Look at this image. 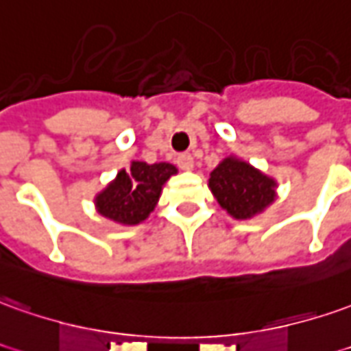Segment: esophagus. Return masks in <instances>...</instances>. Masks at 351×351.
Wrapping results in <instances>:
<instances>
[{
    "instance_id": "34e87169",
    "label": "esophagus",
    "mask_w": 351,
    "mask_h": 351,
    "mask_svg": "<svg viewBox=\"0 0 351 351\" xmlns=\"http://www.w3.org/2000/svg\"><path fill=\"white\" fill-rule=\"evenodd\" d=\"M176 165L182 169V171H190V169H193L192 154H178V156H176Z\"/></svg>"
}]
</instances>
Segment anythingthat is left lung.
<instances>
[{"label": "left lung", "instance_id": "obj_1", "mask_svg": "<svg viewBox=\"0 0 351 351\" xmlns=\"http://www.w3.org/2000/svg\"><path fill=\"white\" fill-rule=\"evenodd\" d=\"M209 186L220 207L235 218H251L276 199V182L234 158L224 159L210 173Z\"/></svg>", "mask_w": 351, "mask_h": 351}]
</instances>
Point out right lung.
Segmentation results:
<instances>
[{
	"label": "right lung",
	"instance_id": "right-lung-1",
	"mask_svg": "<svg viewBox=\"0 0 351 351\" xmlns=\"http://www.w3.org/2000/svg\"><path fill=\"white\" fill-rule=\"evenodd\" d=\"M175 173L171 163L133 161L131 171H119L116 180L97 197L99 213L119 224H138L154 210L161 186Z\"/></svg>",
	"mask_w": 351,
	"mask_h": 351
}]
</instances>
